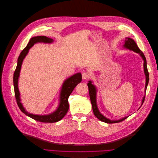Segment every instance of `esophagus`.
I'll return each instance as SVG.
<instances>
[{"label": "esophagus", "mask_w": 158, "mask_h": 158, "mask_svg": "<svg viewBox=\"0 0 158 158\" xmlns=\"http://www.w3.org/2000/svg\"><path fill=\"white\" fill-rule=\"evenodd\" d=\"M90 78V74L88 72H83L82 73V78L84 80H88Z\"/></svg>", "instance_id": "1"}]
</instances>
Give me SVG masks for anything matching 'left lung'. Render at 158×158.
<instances>
[{"instance_id": "1", "label": "left lung", "mask_w": 158, "mask_h": 158, "mask_svg": "<svg viewBox=\"0 0 158 158\" xmlns=\"http://www.w3.org/2000/svg\"><path fill=\"white\" fill-rule=\"evenodd\" d=\"M123 47L125 48H127L128 49L132 50L134 52H137V53H139V55L142 57L143 60L144 61V64H143V67H144V72H145V74L146 77V83H145V92L147 90V87L148 84V80H149V74L148 72V69H147V61H146V58L144 55V54L143 53V52L139 49V48L138 47L136 43L134 42V40H132V39L128 38L127 37L125 38V44L123 45ZM88 87H89V96H90V99H91V102L92 104V107H93V112L94 116L100 119V121L105 122V123H119L120 122H122L123 120H125L126 118H127V117H125L123 118H122L118 120H110L107 118L105 117L103 115H102L100 112L99 111L97 107V104H96V87L92 84V81H89V83L87 84ZM145 98V96H144L142 100V103H141V106L143 105L144 102ZM139 107V108H140Z\"/></svg>"}]
</instances>
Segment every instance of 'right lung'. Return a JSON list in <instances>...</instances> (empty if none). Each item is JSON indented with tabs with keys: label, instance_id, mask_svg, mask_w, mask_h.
Listing matches in <instances>:
<instances>
[{
	"label": "right lung",
	"instance_id": "right-lung-1",
	"mask_svg": "<svg viewBox=\"0 0 158 158\" xmlns=\"http://www.w3.org/2000/svg\"><path fill=\"white\" fill-rule=\"evenodd\" d=\"M53 40L52 39L48 38L46 36H35L30 39L28 42L27 46L22 50L18 58L17 65L16 69L15 71L13 74V85H14V91L15 98L17 103L18 106L20 110L24 113L27 116L34 119L36 121L44 123H55L61 120L67 114V111L69 110V103L68 98L71 93L74 90V87H76L79 83L81 81V74L80 73H77L70 78L65 80L62 87L60 96V104L57 109L51 114L48 115H35L33 114H30L27 112L23 106L20 102V93L18 87V80L20 75V71L21 69V65L23 62L25 56L27 54L29 49L31 48L33 45L37 42H44V43H52Z\"/></svg>",
	"mask_w": 158,
	"mask_h": 158
}]
</instances>
